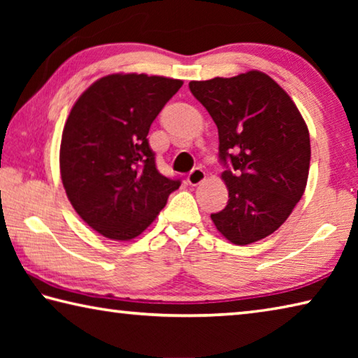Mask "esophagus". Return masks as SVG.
<instances>
[{
    "instance_id": "esophagus-1",
    "label": "esophagus",
    "mask_w": 358,
    "mask_h": 358,
    "mask_svg": "<svg viewBox=\"0 0 358 358\" xmlns=\"http://www.w3.org/2000/svg\"><path fill=\"white\" fill-rule=\"evenodd\" d=\"M187 183H189L191 186H197V185H201L202 181L205 180V172H203V169H201V167H196V169H192V171L187 173Z\"/></svg>"
}]
</instances>
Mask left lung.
Masks as SVG:
<instances>
[{
  "label": "left lung",
  "mask_w": 358,
  "mask_h": 358,
  "mask_svg": "<svg viewBox=\"0 0 358 358\" xmlns=\"http://www.w3.org/2000/svg\"><path fill=\"white\" fill-rule=\"evenodd\" d=\"M217 126L229 202L211 215L230 243L250 245L281 226L305 192L311 145L290 96L264 72L189 82Z\"/></svg>",
  "instance_id": "left-lung-1"
}]
</instances>
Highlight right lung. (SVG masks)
I'll return each instance as SVG.
<instances>
[{
    "label": "right lung",
    "mask_w": 358,
    "mask_h": 358,
    "mask_svg": "<svg viewBox=\"0 0 358 358\" xmlns=\"http://www.w3.org/2000/svg\"><path fill=\"white\" fill-rule=\"evenodd\" d=\"M181 85L159 76L110 74L71 108L59 148L63 186L77 215L107 238L141 235L181 185L157 171L147 138Z\"/></svg>",
    "instance_id": "1"
}]
</instances>
